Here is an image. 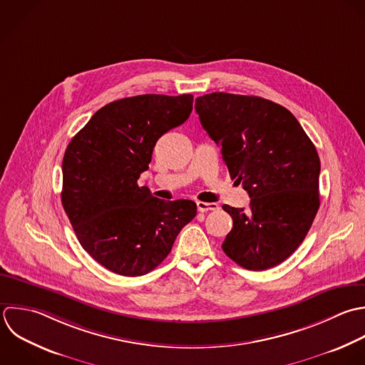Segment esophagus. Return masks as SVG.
Returning <instances> with one entry per match:
<instances>
[{
  "label": "esophagus",
  "instance_id": "esophagus-1",
  "mask_svg": "<svg viewBox=\"0 0 365 365\" xmlns=\"http://www.w3.org/2000/svg\"><path fill=\"white\" fill-rule=\"evenodd\" d=\"M197 210L200 213H206L210 210H219V205L217 203H206V202H197Z\"/></svg>",
  "mask_w": 365,
  "mask_h": 365
}]
</instances>
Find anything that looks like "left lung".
Returning a JSON list of instances; mask_svg holds the SVG:
<instances>
[{
	"mask_svg": "<svg viewBox=\"0 0 365 365\" xmlns=\"http://www.w3.org/2000/svg\"><path fill=\"white\" fill-rule=\"evenodd\" d=\"M195 109L219 145L230 178L250 196V209L223 205L233 227L222 249L247 270L290 257L320 207V158L294 115L260 96L213 92Z\"/></svg>",
	"mask_w": 365,
	"mask_h": 365,
	"instance_id": "8db88e82",
	"label": "left lung"
}]
</instances>
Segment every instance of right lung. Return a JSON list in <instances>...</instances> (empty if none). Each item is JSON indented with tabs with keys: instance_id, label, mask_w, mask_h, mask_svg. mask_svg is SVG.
I'll use <instances>...</instances> for the list:
<instances>
[{
	"instance_id": "obj_1",
	"label": "right lung",
	"mask_w": 365,
	"mask_h": 365,
	"mask_svg": "<svg viewBox=\"0 0 365 365\" xmlns=\"http://www.w3.org/2000/svg\"><path fill=\"white\" fill-rule=\"evenodd\" d=\"M192 109L190 93L118 99L95 112L69 142L62 206L83 250L105 269L128 277L152 272L196 216L195 202H165L138 185L158 139Z\"/></svg>"
}]
</instances>
